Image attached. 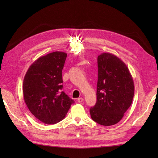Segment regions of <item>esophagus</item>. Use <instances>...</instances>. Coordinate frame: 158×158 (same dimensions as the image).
<instances>
[{"mask_svg": "<svg viewBox=\"0 0 158 158\" xmlns=\"http://www.w3.org/2000/svg\"><path fill=\"white\" fill-rule=\"evenodd\" d=\"M83 101V98H77V102H82Z\"/></svg>", "mask_w": 158, "mask_h": 158, "instance_id": "34e87169", "label": "esophagus"}]
</instances>
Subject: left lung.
<instances>
[{
	"instance_id": "1",
	"label": "left lung",
	"mask_w": 158,
	"mask_h": 158,
	"mask_svg": "<svg viewBox=\"0 0 158 158\" xmlns=\"http://www.w3.org/2000/svg\"><path fill=\"white\" fill-rule=\"evenodd\" d=\"M97 100L89 110L92 119L100 125L118 123L132 102L135 85L126 64L110 53L98 56Z\"/></svg>"
}]
</instances>
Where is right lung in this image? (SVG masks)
Here are the masks:
<instances>
[{
  "mask_svg": "<svg viewBox=\"0 0 158 158\" xmlns=\"http://www.w3.org/2000/svg\"><path fill=\"white\" fill-rule=\"evenodd\" d=\"M66 53L54 52L33 62L23 82L24 102L36 119L55 124L66 115L74 100L62 91V71Z\"/></svg>",
  "mask_w": 158,
  "mask_h": 158,
  "instance_id": "add662e5",
  "label": "right lung"
}]
</instances>
